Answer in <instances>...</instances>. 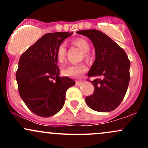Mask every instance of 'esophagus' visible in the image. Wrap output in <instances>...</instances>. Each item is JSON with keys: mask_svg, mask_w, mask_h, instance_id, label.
Here are the masks:
<instances>
[{"mask_svg": "<svg viewBox=\"0 0 148 148\" xmlns=\"http://www.w3.org/2000/svg\"><path fill=\"white\" fill-rule=\"evenodd\" d=\"M81 84H82V81H76V86H80V85H81Z\"/></svg>", "mask_w": 148, "mask_h": 148, "instance_id": "34e87169", "label": "esophagus"}]
</instances>
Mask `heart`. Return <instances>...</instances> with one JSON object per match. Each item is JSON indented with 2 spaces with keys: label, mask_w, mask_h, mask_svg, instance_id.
<instances>
[{
  "label": "heart",
  "mask_w": 148,
  "mask_h": 148,
  "mask_svg": "<svg viewBox=\"0 0 148 148\" xmlns=\"http://www.w3.org/2000/svg\"><path fill=\"white\" fill-rule=\"evenodd\" d=\"M72 43L74 45L79 47L82 51H84V56L85 59H86L87 60H90L91 55L88 52L90 49V46L89 42L87 40L84 38H76L72 40ZM56 56L58 62H60V63H62L65 60L66 48L65 45L63 43L60 44L58 47ZM87 69V66L84 63L73 64L65 67L62 70V74L66 76L77 78L79 77L82 74L86 72Z\"/></svg>",
  "instance_id": "heart-1"
}]
</instances>
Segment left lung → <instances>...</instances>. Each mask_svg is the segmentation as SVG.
<instances>
[{
    "label": "left lung",
    "mask_w": 148,
    "mask_h": 148,
    "mask_svg": "<svg viewBox=\"0 0 148 148\" xmlns=\"http://www.w3.org/2000/svg\"><path fill=\"white\" fill-rule=\"evenodd\" d=\"M76 33L88 37L95 49V60L88 74L89 77H97L90 81L95 91L92 95L86 97V102L94 111H113L127 92L130 80V61L125 51L102 32L92 29Z\"/></svg>",
    "instance_id": "obj_1"
}]
</instances>
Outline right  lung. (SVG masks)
<instances>
[{
	"label": "right lung",
	"instance_id": "obj_1",
	"mask_svg": "<svg viewBox=\"0 0 148 148\" xmlns=\"http://www.w3.org/2000/svg\"><path fill=\"white\" fill-rule=\"evenodd\" d=\"M72 34H45L20 57L16 73L18 92L27 107L38 116L47 118L60 111L66 91L75 85L67 76H59L56 56L58 46Z\"/></svg>",
	"mask_w": 148,
	"mask_h": 148
}]
</instances>
